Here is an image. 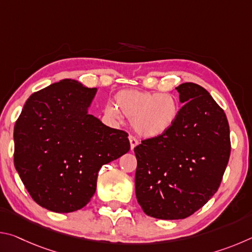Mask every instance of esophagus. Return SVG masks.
Returning <instances> with one entry per match:
<instances>
[{
	"label": "esophagus",
	"mask_w": 252,
	"mask_h": 252,
	"mask_svg": "<svg viewBox=\"0 0 252 252\" xmlns=\"http://www.w3.org/2000/svg\"><path fill=\"white\" fill-rule=\"evenodd\" d=\"M129 141H130V147H131V150H133V149L138 146V140H136L134 136H132V135H130L129 136Z\"/></svg>",
	"instance_id": "esophagus-1"
}]
</instances>
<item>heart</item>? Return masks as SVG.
I'll return each mask as SVG.
<instances>
[{"label":"heart","mask_w":252,"mask_h":252,"mask_svg":"<svg viewBox=\"0 0 252 252\" xmlns=\"http://www.w3.org/2000/svg\"><path fill=\"white\" fill-rule=\"evenodd\" d=\"M180 106L170 93L139 90L119 91L114 95V105L106 104L104 114L118 121L123 116L132 119V129L144 139H158L171 130L177 122Z\"/></svg>","instance_id":"heart-1"}]
</instances>
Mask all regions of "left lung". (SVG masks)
Returning a JSON list of instances; mask_svg holds the SVG:
<instances>
[{"instance_id": "left-lung-1", "label": "left lung", "mask_w": 252, "mask_h": 252, "mask_svg": "<svg viewBox=\"0 0 252 252\" xmlns=\"http://www.w3.org/2000/svg\"><path fill=\"white\" fill-rule=\"evenodd\" d=\"M176 90L183 106L171 130L134 148L136 200L163 220L185 219L211 199L231 150L227 117L210 93L192 82Z\"/></svg>"}]
</instances>
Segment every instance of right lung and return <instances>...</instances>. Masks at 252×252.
Masks as SVG:
<instances>
[{"label": "right lung", "mask_w": 252, "mask_h": 252, "mask_svg": "<svg viewBox=\"0 0 252 252\" xmlns=\"http://www.w3.org/2000/svg\"><path fill=\"white\" fill-rule=\"evenodd\" d=\"M96 91L61 80L33 93L15 123V169L34 201L50 211L87 206L102 165L130 150L126 132L89 113Z\"/></svg>", "instance_id": "right-lung-1"}]
</instances>
